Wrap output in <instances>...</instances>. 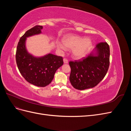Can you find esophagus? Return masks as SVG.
<instances>
[{"label":"esophagus","instance_id":"obj_1","mask_svg":"<svg viewBox=\"0 0 131 131\" xmlns=\"http://www.w3.org/2000/svg\"><path fill=\"white\" fill-rule=\"evenodd\" d=\"M63 62H64V63H68V60L66 58H63Z\"/></svg>","mask_w":131,"mask_h":131}]
</instances>
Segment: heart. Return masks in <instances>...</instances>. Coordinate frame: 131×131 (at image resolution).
Wrapping results in <instances>:
<instances>
[{
  "label": "heart",
  "mask_w": 131,
  "mask_h": 131,
  "mask_svg": "<svg viewBox=\"0 0 131 131\" xmlns=\"http://www.w3.org/2000/svg\"><path fill=\"white\" fill-rule=\"evenodd\" d=\"M63 43L58 42V48L66 50L67 47L73 49V54L77 58H81L85 56L92 47V42L89 38H85L77 35L69 34L63 39Z\"/></svg>",
  "instance_id": "heart-1"
}]
</instances>
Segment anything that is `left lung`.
<instances>
[{
  "instance_id": "obj_1",
  "label": "left lung",
  "mask_w": 131,
  "mask_h": 131,
  "mask_svg": "<svg viewBox=\"0 0 131 131\" xmlns=\"http://www.w3.org/2000/svg\"><path fill=\"white\" fill-rule=\"evenodd\" d=\"M96 56L90 53L78 61H70L69 80L75 89L83 90L94 88L100 83L108 72L110 64V49L106 42L96 45Z\"/></svg>"
}]
</instances>
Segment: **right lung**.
Masks as SVG:
<instances>
[{"label": "right lung", "mask_w": 131, "mask_h": 131, "mask_svg": "<svg viewBox=\"0 0 131 131\" xmlns=\"http://www.w3.org/2000/svg\"><path fill=\"white\" fill-rule=\"evenodd\" d=\"M42 26L37 25L28 30L18 42L16 61L19 72L30 84L45 87L53 80L56 70L63 64V58L52 54L34 57L28 53L25 47L26 38L41 33Z\"/></svg>", "instance_id": "add662e5"}]
</instances>
